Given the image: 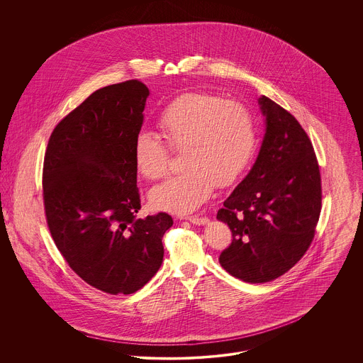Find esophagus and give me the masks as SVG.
I'll list each match as a JSON object with an SVG mask.
<instances>
[{
  "instance_id": "1",
  "label": "esophagus",
  "mask_w": 363,
  "mask_h": 363,
  "mask_svg": "<svg viewBox=\"0 0 363 363\" xmlns=\"http://www.w3.org/2000/svg\"><path fill=\"white\" fill-rule=\"evenodd\" d=\"M188 220L191 222L193 225H207L208 222H209V219H208L207 216H200V215H193V216H189L188 218Z\"/></svg>"
}]
</instances>
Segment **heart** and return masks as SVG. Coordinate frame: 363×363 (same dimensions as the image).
Returning a JSON list of instances; mask_svg holds the SVG:
<instances>
[{
  "label": "heart",
  "instance_id": "b5f03b06",
  "mask_svg": "<svg viewBox=\"0 0 363 363\" xmlns=\"http://www.w3.org/2000/svg\"><path fill=\"white\" fill-rule=\"evenodd\" d=\"M160 138L140 132L133 143L138 173L147 179H163L172 154H184V173L150 194L152 206L174 213H188L203 206L215 185L225 188L238 181L256 148V126L250 110L237 101L190 91L177 96L157 117Z\"/></svg>",
  "mask_w": 363,
  "mask_h": 363
}]
</instances>
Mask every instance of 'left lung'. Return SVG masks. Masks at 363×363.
<instances>
[{
	"instance_id": "8db88e82",
	"label": "left lung",
	"mask_w": 363,
	"mask_h": 363,
	"mask_svg": "<svg viewBox=\"0 0 363 363\" xmlns=\"http://www.w3.org/2000/svg\"><path fill=\"white\" fill-rule=\"evenodd\" d=\"M267 132L256 163L218 211L233 241L225 271L247 283L281 277L303 257L321 212V174L311 138L293 114L259 99Z\"/></svg>"
}]
</instances>
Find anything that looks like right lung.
Wrapping results in <instances>:
<instances>
[{
	"label": "right lung",
	"instance_id": "obj_1",
	"mask_svg": "<svg viewBox=\"0 0 363 363\" xmlns=\"http://www.w3.org/2000/svg\"><path fill=\"white\" fill-rule=\"evenodd\" d=\"M150 91L138 80L104 86L57 123L43 162V206L57 249L104 293L133 294L163 261L166 212L138 219L133 143Z\"/></svg>",
	"mask_w": 363,
	"mask_h": 363
}]
</instances>
